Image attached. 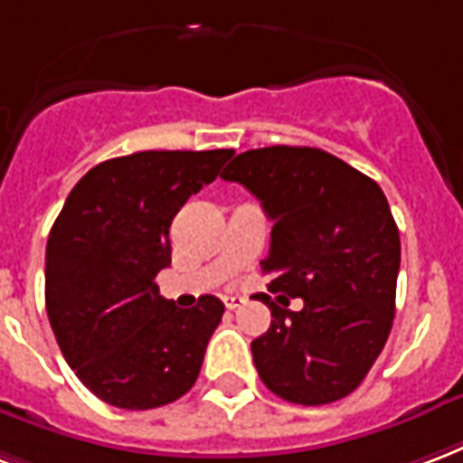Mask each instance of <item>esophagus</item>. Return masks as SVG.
I'll return each mask as SVG.
<instances>
[{
    "mask_svg": "<svg viewBox=\"0 0 463 463\" xmlns=\"http://www.w3.org/2000/svg\"><path fill=\"white\" fill-rule=\"evenodd\" d=\"M222 304H225V309H238V307H242L245 304V297H235V294H225L222 297Z\"/></svg>",
    "mask_w": 463,
    "mask_h": 463,
    "instance_id": "esophagus-1",
    "label": "esophagus"
}]
</instances>
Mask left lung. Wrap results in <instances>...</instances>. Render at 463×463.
Segmentation results:
<instances>
[{
    "mask_svg": "<svg viewBox=\"0 0 463 463\" xmlns=\"http://www.w3.org/2000/svg\"><path fill=\"white\" fill-rule=\"evenodd\" d=\"M221 179L258 198L272 225L262 297L272 324L252 341L260 378L294 405L351 395L388 341L395 317L400 232L383 188L314 146L238 154ZM299 296L305 307L287 310Z\"/></svg>",
    "mask_w": 463,
    "mask_h": 463,
    "instance_id": "left-lung-1",
    "label": "left lung"
}]
</instances>
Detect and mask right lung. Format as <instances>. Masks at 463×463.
Here are the masks:
<instances>
[{"instance_id": "add662e5", "label": "right lung", "mask_w": 463, "mask_h": 463, "mask_svg": "<svg viewBox=\"0 0 463 463\" xmlns=\"http://www.w3.org/2000/svg\"><path fill=\"white\" fill-rule=\"evenodd\" d=\"M137 152L92 166L68 194L46 245V311L61 354L92 395L122 410L169 405L194 388L222 301L164 299L169 228L232 156Z\"/></svg>"}]
</instances>
